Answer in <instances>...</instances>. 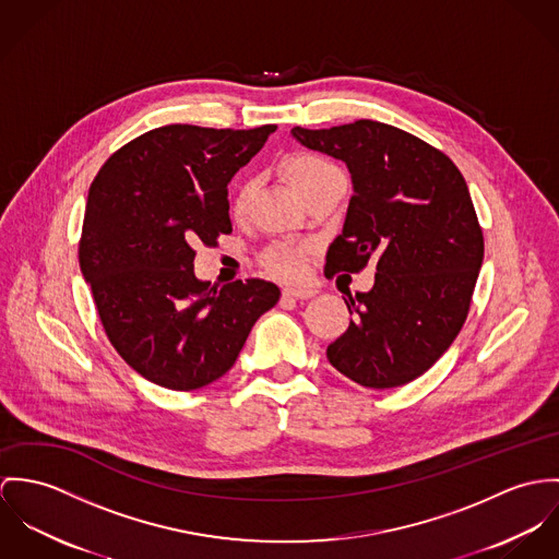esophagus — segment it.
Here are the masks:
<instances>
[{
    "instance_id": "esophagus-1",
    "label": "esophagus",
    "mask_w": 559,
    "mask_h": 559,
    "mask_svg": "<svg viewBox=\"0 0 559 559\" xmlns=\"http://www.w3.org/2000/svg\"><path fill=\"white\" fill-rule=\"evenodd\" d=\"M283 294H285L287 298L309 300V298H312V296L317 294V289H310V287H285V289H283Z\"/></svg>"
}]
</instances>
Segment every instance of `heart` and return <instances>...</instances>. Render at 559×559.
Masks as SVG:
<instances>
[{
  "label": "heart",
  "instance_id": "obj_1",
  "mask_svg": "<svg viewBox=\"0 0 559 559\" xmlns=\"http://www.w3.org/2000/svg\"><path fill=\"white\" fill-rule=\"evenodd\" d=\"M287 178L292 182V187L296 188L298 192H302L305 188L314 185L317 180H321L323 176L338 171L332 163H328L321 156L314 154H298L287 163ZM249 199V187L240 188L238 197H236V210L240 212L245 207ZM263 265L267 272L276 274V276H300L305 270V252L296 247H274L263 254Z\"/></svg>",
  "mask_w": 559,
  "mask_h": 559
}]
</instances>
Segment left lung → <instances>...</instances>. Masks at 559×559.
I'll use <instances>...</instances> for the list:
<instances>
[{
    "instance_id": "obj_1",
    "label": "left lung",
    "mask_w": 559,
    "mask_h": 559,
    "mask_svg": "<svg viewBox=\"0 0 559 559\" xmlns=\"http://www.w3.org/2000/svg\"><path fill=\"white\" fill-rule=\"evenodd\" d=\"M305 147L343 160L354 197L325 272L374 263L367 294H347L349 328L328 347L352 381L385 390L429 371L461 332L485 257L483 229L456 165L381 122L292 128Z\"/></svg>"
}]
</instances>
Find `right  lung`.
Listing matches in <instances>:
<instances>
[{
  "mask_svg": "<svg viewBox=\"0 0 559 559\" xmlns=\"http://www.w3.org/2000/svg\"><path fill=\"white\" fill-rule=\"evenodd\" d=\"M274 130L154 128L118 150L90 187L81 274L111 345L152 383L216 381L281 298L261 278L212 285L192 270L194 245L231 234L227 187Z\"/></svg>",
  "mask_w": 559,
  "mask_h": 559,
  "instance_id": "1",
  "label": "right lung"
}]
</instances>
